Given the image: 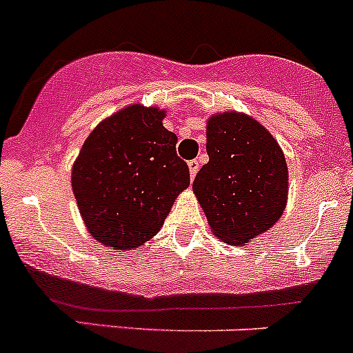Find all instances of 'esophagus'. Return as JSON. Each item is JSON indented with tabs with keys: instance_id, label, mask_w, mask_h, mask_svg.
<instances>
[{
	"instance_id": "34e87169",
	"label": "esophagus",
	"mask_w": 353,
	"mask_h": 353,
	"mask_svg": "<svg viewBox=\"0 0 353 353\" xmlns=\"http://www.w3.org/2000/svg\"><path fill=\"white\" fill-rule=\"evenodd\" d=\"M199 171V161L198 159H192L189 161V173H190V179H194Z\"/></svg>"
}]
</instances>
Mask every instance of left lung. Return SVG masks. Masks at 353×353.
Returning a JSON list of instances; mask_svg holds the SVG:
<instances>
[{
	"label": "left lung",
	"instance_id": "8db88e82",
	"mask_svg": "<svg viewBox=\"0 0 353 353\" xmlns=\"http://www.w3.org/2000/svg\"><path fill=\"white\" fill-rule=\"evenodd\" d=\"M206 152L210 161L194 179V194L215 236L248 243L285 210V155L266 128L236 112L210 119Z\"/></svg>",
	"mask_w": 353,
	"mask_h": 353
}]
</instances>
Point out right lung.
<instances>
[{
    "instance_id": "obj_1",
    "label": "right lung",
    "mask_w": 353,
    "mask_h": 353,
    "mask_svg": "<svg viewBox=\"0 0 353 353\" xmlns=\"http://www.w3.org/2000/svg\"><path fill=\"white\" fill-rule=\"evenodd\" d=\"M155 106H128L87 137L71 185L87 229L105 247L129 250L157 234L190 183L176 134Z\"/></svg>"
}]
</instances>
